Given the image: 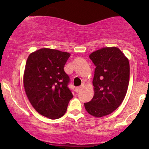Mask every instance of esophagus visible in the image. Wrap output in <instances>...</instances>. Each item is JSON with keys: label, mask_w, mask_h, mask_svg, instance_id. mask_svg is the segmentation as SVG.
<instances>
[{"label": "esophagus", "mask_w": 149, "mask_h": 149, "mask_svg": "<svg viewBox=\"0 0 149 149\" xmlns=\"http://www.w3.org/2000/svg\"><path fill=\"white\" fill-rule=\"evenodd\" d=\"M83 89V86H80V87H78V88H76V92H79L80 90Z\"/></svg>", "instance_id": "1"}]
</instances>
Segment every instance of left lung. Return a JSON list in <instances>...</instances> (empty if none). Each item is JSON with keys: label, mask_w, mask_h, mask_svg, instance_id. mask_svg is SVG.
<instances>
[{"label": "left lung", "mask_w": 149, "mask_h": 149, "mask_svg": "<svg viewBox=\"0 0 149 149\" xmlns=\"http://www.w3.org/2000/svg\"><path fill=\"white\" fill-rule=\"evenodd\" d=\"M96 66L92 83L95 95L85 108L90 115H109L120 105L127 93L130 81L127 58L116 47H104L90 55Z\"/></svg>", "instance_id": "left-lung-1"}]
</instances>
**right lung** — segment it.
I'll list each match as a JSON object with an SVG mask.
<instances>
[{
  "instance_id": "right-lung-1",
  "label": "right lung",
  "mask_w": 149,
  "mask_h": 149,
  "mask_svg": "<svg viewBox=\"0 0 149 149\" xmlns=\"http://www.w3.org/2000/svg\"><path fill=\"white\" fill-rule=\"evenodd\" d=\"M71 54L42 48L29 56L24 86L30 103L40 115L57 119L64 115L73 94L68 87L69 76L64 67Z\"/></svg>"
}]
</instances>
